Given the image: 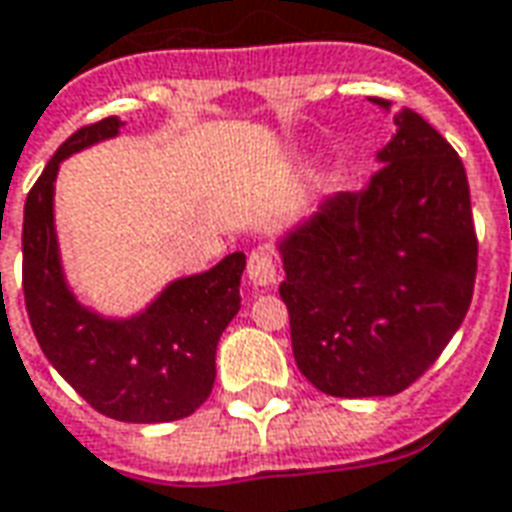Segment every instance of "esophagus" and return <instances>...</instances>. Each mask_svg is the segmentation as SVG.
<instances>
[{"label":"esophagus","mask_w":512,"mask_h":512,"mask_svg":"<svg viewBox=\"0 0 512 512\" xmlns=\"http://www.w3.org/2000/svg\"><path fill=\"white\" fill-rule=\"evenodd\" d=\"M246 274H249V282H252L255 288H271L274 282L280 280L277 266H274V260H271L266 252H255V255L249 257Z\"/></svg>","instance_id":"obj_1"}]
</instances>
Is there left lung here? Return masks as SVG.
<instances>
[{
  "label": "left lung",
  "mask_w": 512,
  "mask_h": 512,
  "mask_svg": "<svg viewBox=\"0 0 512 512\" xmlns=\"http://www.w3.org/2000/svg\"><path fill=\"white\" fill-rule=\"evenodd\" d=\"M393 127L360 191L327 196L277 238L296 366L341 399L405 391L452 341L474 293L466 169L413 110H396Z\"/></svg>",
  "instance_id": "obj_1"
}]
</instances>
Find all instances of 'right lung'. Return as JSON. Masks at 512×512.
Listing matches in <instances>:
<instances>
[{"label":"right lung","mask_w":512,"mask_h":512,"mask_svg":"<svg viewBox=\"0 0 512 512\" xmlns=\"http://www.w3.org/2000/svg\"><path fill=\"white\" fill-rule=\"evenodd\" d=\"M121 127L110 116L74 132L27 194L24 302L46 360L94 410L130 424L177 421L213 391L221 332L241 310L246 255L232 252L202 274L166 282L132 316H107L80 302L57 238V171L66 157L116 138Z\"/></svg>","instance_id":"right-lung-1"}]
</instances>
